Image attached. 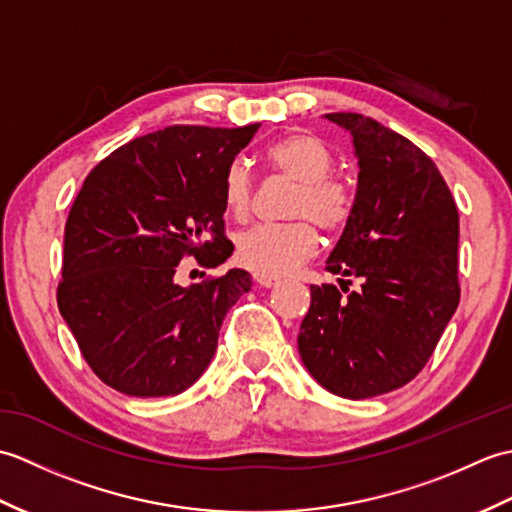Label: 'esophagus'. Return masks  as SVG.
<instances>
[{
	"instance_id": "esophagus-1",
	"label": "esophagus",
	"mask_w": 512,
	"mask_h": 512,
	"mask_svg": "<svg viewBox=\"0 0 512 512\" xmlns=\"http://www.w3.org/2000/svg\"><path fill=\"white\" fill-rule=\"evenodd\" d=\"M253 279H255V284L262 286V288H273V286L279 284L277 277H268V275H255Z\"/></svg>"
}]
</instances>
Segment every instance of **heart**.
<instances>
[{
	"label": "heart",
	"mask_w": 512,
	"mask_h": 512,
	"mask_svg": "<svg viewBox=\"0 0 512 512\" xmlns=\"http://www.w3.org/2000/svg\"><path fill=\"white\" fill-rule=\"evenodd\" d=\"M266 165L277 176L297 184L290 200V224H259L237 235L235 257L257 275L279 277L306 262L319 246L312 221L325 233H336L350 220L352 195L341 180L330 176L334 158L328 145L310 132H290L264 151ZM222 200L235 220H244L253 206V180L244 162H233L224 173Z\"/></svg>",
	"instance_id": "b5f03b06"
}]
</instances>
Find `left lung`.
Masks as SVG:
<instances>
[{"label":"left lung","mask_w":512,"mask_h":512,"mask_svg":"<svg viewBox=\"0 0 512 512\" xmlns=\"http://www.w3.org/2000/svg\"><path fill=\"white\" fill-rule=\"evenodd\" d=\"M325 118L350 132L358 182L325 262L341 290L310 286L297 345L321 387L363 400L407 385L436 350L460 303V220L438 167L411 140L363 114ZM345 276L362 288L347 289Z\"/></svg>","instance_id":"8db88e82"}]
</instances>
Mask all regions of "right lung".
<instances>
[{"mask_svg":"<svg viewBox=\"0 0 512 512\" xmlns=\"http://www.w3.org/2000/svg\"><path fill=\"white\" fill-rule=\"evenodd\" d=\"M257 129H158L112 151L76 195L59 312L92 372L121 394L189 389L211 363L228 308L253 286L242 268L187 288L173 277L184 255L206 268L231 257L222 182Z\"/></svg>","mask_w":512,"mask_h":512,"instance_id":"1","label":"right lung"}]
</instances>
